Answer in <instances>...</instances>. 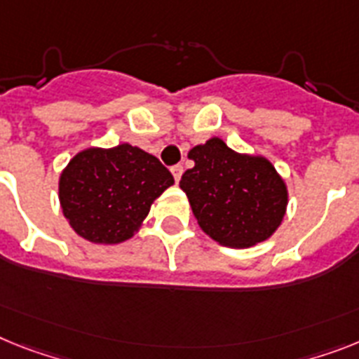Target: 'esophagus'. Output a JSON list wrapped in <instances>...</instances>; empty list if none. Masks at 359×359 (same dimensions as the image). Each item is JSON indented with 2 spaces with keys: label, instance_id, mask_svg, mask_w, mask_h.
Segmentation results:
<instances>
[{
  "label": "esophagus",
  "instance_id": "34e87169",
  "mask_svg": "<svg viewBox=\"0 0 359 359\" xmlns=\"http://www.w3.org/2000/svg\"><path fill=\"white\" fill-rule=\"evenodd\" d=\"M182 171H184V168H182L180 164H177V165H173V168H171V173H173L175 182H179L180 177H182Z\"/></svg>",
  "mask_w": 359,
  "mask_h": 359
}]
</instances>
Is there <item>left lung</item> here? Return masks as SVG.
<instances>
[{
	"instance_id": "8db88e82",
	"label": "left lung",
	"mask_w": 359,
	"mask_h": 359,
	"mask_svg": "<svg viewBox=\"0 0 359 359\" xmlns=\"http://www.w3.org/2000/svg\"><path fill=\"white\" fill-rule=\"evenodd\" d=\"M188 156L195 165L182 175L180 188L204 233L222 246L248 248L279 228L288 191L268 158L233 151L217 137Z\"/></svg>"
}]
</instances>
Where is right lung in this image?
I'll return each instance as SVG.
<instances>
[{"label":"right lung","instance_id":"add662e5","mask_svg":"<svg viewBox=\"0 0 359 359\" xmlns=\"http://www.w3.org/2000/svg\"><path fill=\"white\" fill-rule=\"evenodd\" d=\"M173 182L168 168L140 147H87L60 175V206L80 237L118 245L135 236L155 198Z\"/></svg>","mask_w":359,"mask_h":359}]
</instances>
